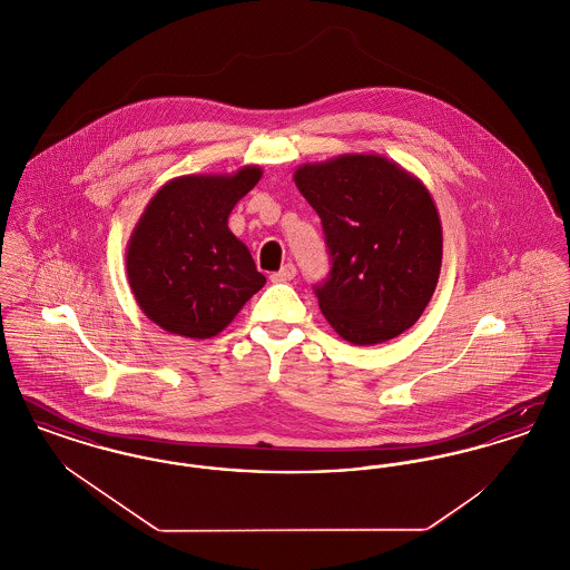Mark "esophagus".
<instances>
[{"mask_svg":"<svg viewBox=\"0 0 570 570\" xmlns=\"http://www.w3.org/2000/svg\"><path fill=\"white\" fill-rule=\"evenodd\" d=\"M295 275H297L295 265L288 263V265H284L279 272L272 273V282H291V279H295Z\"/></svg>","mask_w":570,"mask_h":570,"instance_id":"1","label":"esophagus"}]
</instances>
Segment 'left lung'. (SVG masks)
Masks as SVG:
<instances>
[{"mask_svg":"<svg viewBox=\"0 0 570 570\" xmlns=\"http://www.w3.org/2000/svg\"><path fill=\"white\" fill-rule=\"evenodd\" d=\"M321 216L331 273L316 288L326 323L354 346L389 342L434 295L442 224L425 184L379 154L305 163L293 175Z\"/></svg>","mask_w":570,"mask_h":570,"instance_id":"1","label":"left lung"}]
</instances>
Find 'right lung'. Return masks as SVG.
<instances>
[{
	"label": "right lung",
	"mask_w": 570,
	"mask_h": 570,
	"mask_svg": "<svg viewBox=\"0 0 570 570\" xmlns=\"http://www.w3.org/2000/svg\"><path fill=\"white\" fill-rule=\"evenodd\" d=\"M261 177V166L245 164L230 175L175 177L151 196L126 247L130 291L151 323L209 340L265 286L267 277L228 228L230 212Z\"/></svg>",
	"instance_id": "1"
}]
</instances>
